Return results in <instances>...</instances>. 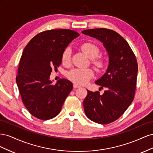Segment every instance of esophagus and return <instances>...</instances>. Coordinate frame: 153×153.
Returning <instances> with one entry per match:
<instances>
[{"instance_id":"esophagus-1","label":"esophagus","mask_w":153,"mask_h":153,"mask_svg":"<svg viewBox=\"0 0 153 153\" xmlns=\"http://www.w3.org/2000/svg\"><path fill=\"white\" fill-rule=\"evenodd\" d=\"M73 87L74 88H79V87H80V85H78V84H73Z\"/></svg>"}]
</instances>
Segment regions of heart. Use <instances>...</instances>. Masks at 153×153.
<instances>
[{"label":"heart","instance_id":"obj_1","mask_svg":"<svg viewBox=\"0 0 153 153\" xmlns=\"http://www.w3.org/2000/svg\"><path fill=\"white\" fill-rule=\"evenodd\" d=\"M81 49L88 57L92 59L91 63L94 68L98 71H101L105 66V61L98 55L100 53V48L96 44L91 42H85L81 45ZM71 49L66 48L62 55V62L64 64H68L71 59ZM94 72L91 69L73 68L67 74L68 79L76 84H85L93 77Z\"/></svg>","mask_w":153,"mask_h":153}]
</instances>
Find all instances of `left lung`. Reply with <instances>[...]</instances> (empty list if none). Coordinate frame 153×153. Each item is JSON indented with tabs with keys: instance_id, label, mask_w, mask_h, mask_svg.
Masks as SVG:
<instances>
[{
	"instance_id": "left-lung-1",
	"label": "left lung",
	"mask_w": 153,
	"mask_h": 153,
	"mask_svg": "<svg viewBox=\"0 0 153 153\" xmlns=\"http://www.w3.org/2000/svg\"><path fill=\"white\" fill-rule=\"evenodd\" d=\"M82 34L98 39L108 52L106 72L95 82L104 93L87 90L83 104L87 117L95 123L107 124L116 121L131 105L135 96L138 64L127 41L115 31L105 28L83 30Z\"/></svg>"
}]
</instances>
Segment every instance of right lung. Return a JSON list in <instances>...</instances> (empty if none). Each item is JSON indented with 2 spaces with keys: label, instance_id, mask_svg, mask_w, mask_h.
Listing matches in <instances>:
<instances>
[{
  "label": "right lung",
  "instance_id": "1",
  "mask_svg": "<svg viewBox=\"0 0 153 153\" xmlns=\"http://www.w3.org/2000/svg\"><path fill=\"white\" fill-rule=\"evenodd\" d=\"M70 29H52L35 36L25 47L20 60L16 81L21 98L31 115L41 120L59 114L73 84L60 79L52 84V68L61 64L64 50L79 36Z\"/></svg>",
  "mask_w": 153,
  "mask_h": 153
}]
</instances>
